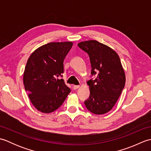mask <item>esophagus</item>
I'll return each instance as SVG.
<instances>
[{
  "label": "esophagus",
  "instance_id": "34e87169",
  "mask_svg": "<svg viewBox=\"0 0 151 151\" xmlns=\"http://www.w3.org/2000/svg\"><path fill=\"white\" fill-rule=\"evenodd\" d=\"M79 88H80V86H76V85L73 86V89H77Z\"/></svg>",
  "mask_w": 151,
  "mask_h": 151
}]
</instances>
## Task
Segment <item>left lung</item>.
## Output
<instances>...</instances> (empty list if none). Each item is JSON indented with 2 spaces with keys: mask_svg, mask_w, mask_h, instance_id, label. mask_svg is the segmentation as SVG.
Masks as SVG:
<instances>
[{
  "mask_svg": "<svg viewBox=\"0 0 151 151\" xmlns=\"http://www.w3.org/2000/svg\"><path fill=\"white\" fill-rule=\"evenodd\" d=\"M88 54L91 75L97 73L94 81H88L90 95L84 102L91 113L101 115L110 111L124 87L126 76L117 52L111 48L96 40L82 41L78 44Z\"/></svg>",
  "mask_w": 151,
  "mask_h": 151,
  "instance_id": "obj_1",
  "label": "left lung"
}]
</instances>
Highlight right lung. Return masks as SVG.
Masks as SVG:
<instances>
[{
  "label": "right lung",
  "instance_id": "obj_1",
  "mask_svg": "<svg viewBox=\"0 0 151 151\" xmlns=\"http://www.w3.org/2000/svg\"><path fill=\"white\" fill-rule=\"evenodd\" d=\"M73 43L51 42L37 48L28 59L23 83L30 100L38 111L57 110L70 92L63 79V60Z\"/></svg>",
  "mask_w": 151,
  "mask_h": 151
}]
</instances>
